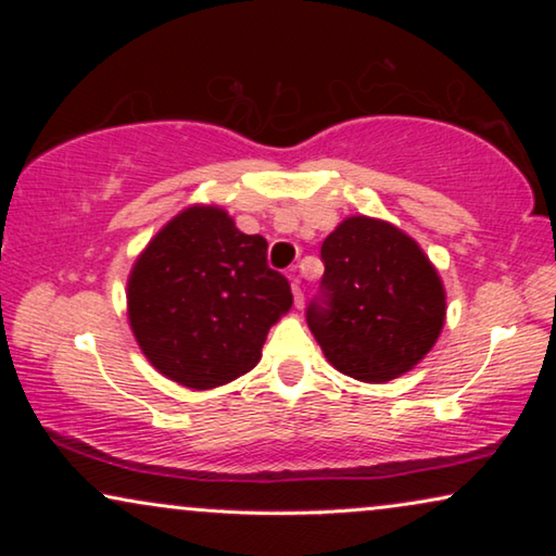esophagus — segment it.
Instances as JSON below:
<instances>
[{
	"label": "esophagus",
	"instance_id": "34e87169",
	"mask_svg": "<svg viewBox=\"0 0 556 556\" xmlns=\"http://www.w3.org/2000/svg\"><path fill=\"white\" fill-rule=\"evenodd\" d=\"M291 291H293V301H295V306H303V291H301V280H299V276H295V268H293V273H291Z\"/></svg>",
	"mask_w": 556,
	"mask_h": 556
}]
</instances>
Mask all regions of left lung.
Masks as SVG:
<instances>
[{"label": "left lung", "mask_w": 556, "mask_h": 556, "mask_svg": "<svg viewBox=\"0 0 556 556\" xmlns=\"http://www.w3.org/2000/svg\"><path fill=\"white\" fill-rule=\"evenodd\" d=\"M324 278L306 321L341 375L387 382L430 352L445 324L438 270L390 223L349 217L321 245Z\"/></svg>", "instance_id": "left-lung-1"}]
</instances>
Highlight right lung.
<instances>
[{
	"label": "right lung",
	"instance_id": "add662e5",
	"mask_svg": "<svg viewBox=\"0 0 556 556\" xmlns=\"http://www.w3.org/2000/svg\"><path fill=\"white\" fill-rule=\"evenodd\" d=\"M291 303L288 278L268 268V242L240 232L219 207L174 217L128 278V321L141 352L192 390L253 369Z\"/></svg>",
	"mask_w": 556,
	"mask_h": 556
}]
</instances>
